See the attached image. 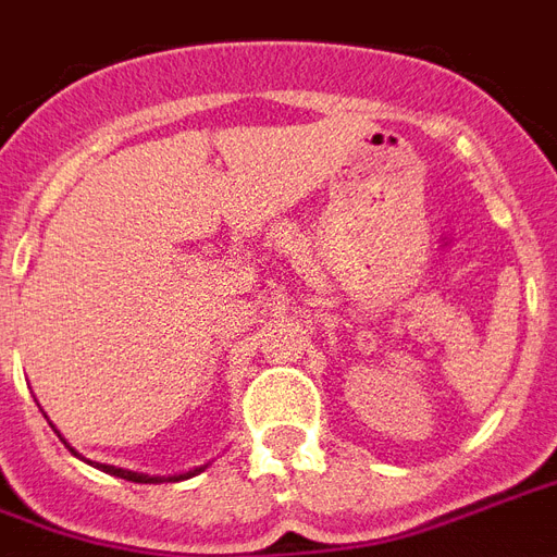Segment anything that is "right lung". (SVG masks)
Returning a JSON list of instances; mask_svg holds the SVG:
<instances>
[{
    "mask_svg": "<svg viewBox=\"0 0 557 557\" xmlns=\"http://www.w3.org/2000/svg\"><path fill=\"white\" fill-rule=\"evenodd\" d=\"M75 453V449H73ZM78 455V453H75ZM94 463L96 470L102 472H111V475H116V479H125V482H135V484H161V482H184V479H194V475H199V472L208 467V463H202V467H194V470L187 472H178V475H149V472H135V470H123V467H111V463H96V461H87Z\"/></svg>",
    "mask_w": 557,
    "mask_h": 557,
    "instance_id": "obj_1",
    "label": "right lung"
}]
</instances>
